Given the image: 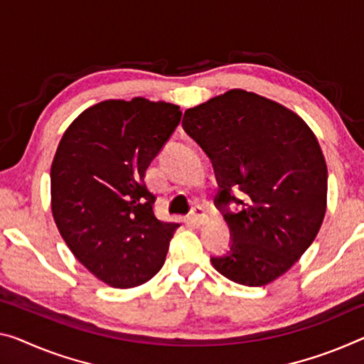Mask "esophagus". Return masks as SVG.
<instances>
[{
    "instance_id": "obj_1",
    "label": "esophagus",
    "mask_w": 364,
    "mask_h": 364,
    "mask_svg": "<svg viewBox=\"0 0 364 364\" xmlns=\"http://www.w3.org/2000/svg\"><path fill=\"white\" fill-rule=\"evenodd\" d=\"M190 216H192L193 223H197V225H201L206 220V213H205V208L201 205H193L192 210H190Z\"/></svg>"
}]
</instances>
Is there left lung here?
I'll return each instance as SVG.
<instances>
[{"label": "left lung", "instance_id": "8db88e82", "mask_svg": "<svg viewBox=\"0 0 364 364\" xmlns=\"http://www.w3.org/2000/svg\"><path fill=\"white\" fill-rule=\"evenodd\" d=\"M182 127L211 159L215 203L231 232L211 264L244 287L282 277L326 215L327 166L316 135L294 112L242 89L188 109Z\"/></svg>", "mask_w": 364, "mask_h": 364}]
</instances>
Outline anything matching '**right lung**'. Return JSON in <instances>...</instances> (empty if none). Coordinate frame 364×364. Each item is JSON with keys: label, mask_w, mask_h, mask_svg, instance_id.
Wrapping results in <instances>:
<instances>
[{"label": "right lung", "mask_w": 364, "mask_h": 364, "mask_svg": "<svg viewBox=\"0 0 364 364\" xmlns=\"http://www.w3.org/2000/svg\"><path fill=\"white\" fill-rule=\"evenodd\" d=\"M181 117L174 104L104 100L73 122L55 153V223L76 259L110 287H138L164 265L178 225L156 218L144 172Z\"/></svg>", "instance_id": "1"}]
</instances>
